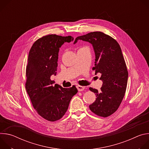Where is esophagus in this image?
<instances>
[{"mask_svg":"<svg viewBox=\"0 0 149 149\" xmlns=\"http://www.w3.org/2000/svg\"><path fill=\"white\" fill-rule=\"evenodd\" d=\"M77 88L78 91H82L85 89L84 87H82V86H77Z\"/></svg>","mask_w":149,"mask_h":149,"instance_id":"1","label":"esophagus"}]
</instances>
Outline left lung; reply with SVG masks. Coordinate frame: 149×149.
Instances as JSON below:
<instances>
[{
	"mask_svg": "<svg viewBox=\"0 0 149 149\" xmlns=\"http://www.w3.org/2000/svg\"><path fill=\"white\" fill-rule=\"evenodd\" d=\"M91 43L94 48L95 59L93 68L95 74H101L102 81L100 91L90 88L97 97L95 101L89 105L90 110L95 114L107 117L118 109L124 96L128 71L121 48L116 39L101 32H93L76 38Z\"/></svg>",
	"mask_w": 149,
	"mask_h": 149,
	"instance_id": "obj_1",
	"label": "left lung"
}]
</instances>
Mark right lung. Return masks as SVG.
Segmentation results:
<instances>
[{"mask_svg": "<svg viewBox=\"0 0 149 149\" xmlns=\"http://www.w3.org/2000/svg\"><path fill=\"white\" fill-rule=\"evenodd\" d=\"M71 36L48 35L36 40L29 52L25 88L33 107L39 116L49 121L61 119L78 90L75 86L64 88L52 86L51 76L56 75L59 48L70 42Z\"/></svg>", "mask_w": 149, "mask_h": 149, "instance_id": "add662e5", "label": "right lung"}]
</instances>
